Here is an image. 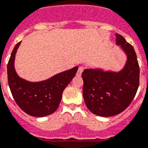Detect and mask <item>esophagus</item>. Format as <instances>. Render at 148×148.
I'll use <instances>...</instances> for the list:
<instances>
[{
    "mask_svg": "<svg viewBox=\"0 0 148 148\" xmlns=\"http://www.w3.org/2000/svg\"><path fill=\"white\" fill-rule=\"evenodd\" d=\"M83 70H84V68L83 66H79V69L77 70V76H81L82 73H83Z\"/></svg>",
    "mask_w": 148,
    "mask_h": 148,
    "instance_id": "1",
    "label": "esophagus"
}]
</instances>
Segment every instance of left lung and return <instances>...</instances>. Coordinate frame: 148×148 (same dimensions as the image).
<instances>
[{"instance_id": "left-lung-1", "label": "left lung", "mask_w": 148, "mask_h": 148, "mask_svg": "<svg viewBox=\"0 0 148 148\" xmlns=\"http://www.w3.org/2000/svg\"><path fill=\"white\" fill-rule=\"evenodd\" d=\"M115 36L116 44L127 56L124 69L119 72L87 69L82 74L86 105L99 116H113L125 110L139 86V65L134 48L121 35Z\"/></svg>"}]
</instances>
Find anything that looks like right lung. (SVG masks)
<instances>
[{"label":"right lung","mask_w":148,"mask_h":148,"mask_svg":"<svg viewBox=\"0 0 148 148\" xmlns=\"http://www.w3.org/2000/svg\"><path fill=\"white\" fill-rule=\"evenodd\" d=\"M21 42L15 45L7 64L10 91L18 106L27 114L44 117L54 112L60 103L62 92L77 71L78 67L57 74L42 82L30 83L19 77L14 68L15 56Z\"/></svg>","instance_id":"add662e5"}]
</instances>
